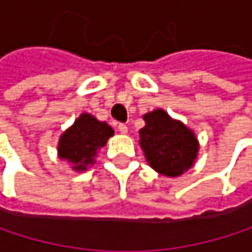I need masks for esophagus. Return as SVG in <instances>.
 <instances>
[{"mask_svg":"<svg viewBox=\"0 0 252 252\" xmlns=\"http://www.w3.org/2000/svg\"><path fill=\"white\" fill-rule=\"evenodd\" d=\"M118 131H120L121 134H126V132H128V126H126V124H120V126H118Z\"/></svg>","mask_w":252,"mask_h":252,"instance_id":"esophagus-1","label":"esophagus"}]
</instances>
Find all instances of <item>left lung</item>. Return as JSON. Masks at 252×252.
Wrapping results in <instances>:
<instances>
[{"mask_svg": "<svg viewBox=\"0 0 252 252\" xmlns=\"http://www.w3.org/2000/svg\"><path fill=\"white\" fill-rule=\"evenodd\" d=\"M143 120L146 126L138 131V144L158 174L175 178L194 166L200 143L191 128L163 109L147 112Z\"/></svg>", "mask_w": 252, "mask_h": 252, "instance_id": "left-lung-1", "label": "left lung"}]
</instances>
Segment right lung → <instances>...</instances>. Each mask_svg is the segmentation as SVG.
<instances>
[{
    "instance_id": "add662e5",
    "label": "right lung",
    "mask_w": 252,
    "mask_h": 252,
    "mask_svg": "<svg viewBox=\"0 0 252 252\" xmlns=\"http://www.w3.org/2000/svg\"><path fill=\"white\" fill-rule=\"evenodd\" d=\"M114 135L112 126L83 112L58 140L57 152L61 160L70 163L74 172H84L96 163L97 153Z\"/></svg>"
}]
</instances>
